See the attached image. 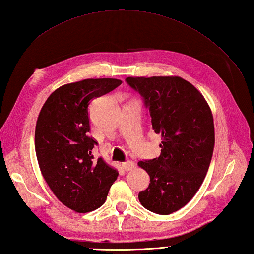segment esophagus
I'll return each instance as SVG.
<instances>
[{
    "instance_id": "34e87169",
    "label": "esophagus",
    "mask_w": 254,
    "mask_h": 254,
    "mask_svg": "<svg viewBox=\"0 0 254 254\" xmlns=\"http://www.w3.org/2000/svg\"><path fill=\"white\" fill-rule=\"evenodd\" d=\"M134 166H135V164H134L132 160H127V161H126V163L122 164V168L127 171V170H131L132 168H134Z\"/></svg>"
}]
</instances>
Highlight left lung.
<instances>
[{
  "label": "left lung",
  "mask_w": 254,
  "mask_h": 254,
  "mask_svg": "<svg viewBox=\"0 0 254 254\" xmlns=\"http://www.w3.org/2000/svg\"><path fill=\"white\" fill-rule=\"evenodd\" d=\"M141 95L152 127L163 142L157 158L138 161L149 186L138 199L150 212L168 215L185 206L201 187L212 159L213 116L203 95L178 76L127 77Z\"/></svg>",
  "instance_id": "1"
}]
</instances>
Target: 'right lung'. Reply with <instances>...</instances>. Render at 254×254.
Returning a JSON list of instances; mask_svg holds the SVG:
<instances>
[{"instance_id": "1", "label": "right lung", "mask_w": 254, "mask_h": 254, "mask_svg": "<svg viewBox=\"0 0 254 254\" xmlns=\"http://www.w3.org/2000/svg\"><path fill=\"white\" fill-rule=\"evenodd\" d=\"M116 78H88L62 86L49 96L38 117L36 155L41 174L68 208L88 213L100 207L118 171L95 158L98 145L88 136V106L121 85Z\"/></svg>"}]
</instances>
